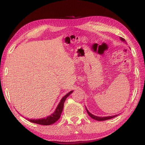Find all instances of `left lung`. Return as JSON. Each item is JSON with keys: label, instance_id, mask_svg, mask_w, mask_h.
Segmentation results:
<instances>
[{"label": "left lung", "instance_id": "8db88e82", "mask_svg": "<svg viewBox=\"0 0 145 145\" xmlns=\"http://www.w3.org/2000/svg\"><path fill=\"white\" fill-rule=\"evenodd\" d=\"M120 39L121 41H123V42H125L126 43L125 40L123 38H120ZM126 44H127V43H126ZM86 112H87V113L88 114V115H89L91 117L92 119H95V120H98V121H103V120H106L110 119H112V118H114V117H116L117 116H118V115H115V116H107V117H99V116H95V115H93V114H91V113L89 112V111H88V110L86 109Z\"/></svg>", "mask_w": 145, "mask_h": 145}]
</instances>
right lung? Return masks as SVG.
<instances>
[{
	"label": "right lung",
	"instance_id": "1",
	"mask_svg": "<svg viewBox=\"0 0 145 145\" xmlns=\"http://www.w3.org/2000/svg\"><path fill=\"white\" fill-rule=\"evenodd\" d=\"M73 91H70L69 93H67V95H65L62 97L54 112V113H52V114H50V116L42 119H28V120L31 122L39 124V125H51V124H53L54 123H55L60 119V116H61V114L63 109V104H64V102L65 101L67 97H69V96L70 95V94H72Z\"/></svg>",
	"mask_w": 145,
	"mask_h": 145
}]
</instances>
